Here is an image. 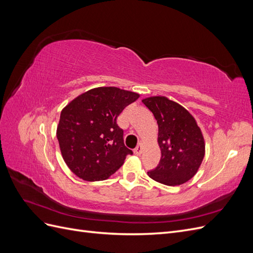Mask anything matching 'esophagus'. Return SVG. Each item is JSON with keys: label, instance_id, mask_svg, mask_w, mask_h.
Instances as JSON below:
<instances>
[{"label": "esophagus", "instance_id": "1", "mask_svg": "<svg viewBox=\"0 0 253 253\" xmlns=\"http://www.w3.org/2000/svg\"><path fill=\"white\" fill-rule=\"evenodd\" d=\"M141 152H142V145L141 143H138L137 144V147L134 149V153L136 155H140Z\"/></svg>", "mask_w": 253, "mask_h": 253}]
</instances>
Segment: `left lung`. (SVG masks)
I'll return each mask as SVG.
<instances>
[{"instance_id": "1", "label": "left lung", "mask_w": 253, "mask_h": 253, "mask_svg": "<svg viewBox=\"0 0 253 253\" xmlns=\"http://www.w3.org/2000/svg\"><path fill=\"white\" fill-rule=\"evenodd\" d=\"M158 125L162 158L149 176L167 186L187 182L196 174L205 156V141L200 126L185 108L167 97L142 100Z\"/></svg>"}]
</instances>
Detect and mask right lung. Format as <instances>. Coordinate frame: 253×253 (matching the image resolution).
Here are the masks:
<instances>
[{
  "instance_id": "add662e5",
  "label": "right lung",
  "mask_w": 253,
  "mask_h": 253,
  "mask_svg": "<svg viewBox=\"0 0 253 253\" xmlns=\"http://www.w3.org/2000/svg\"><path fill=\"white\" fill-rule=\"evenodd\" d=\"M139 95L118 87L87 90L61 112L57 138L65 164L87 181L109 178L133 151L124 142L117 118Z\"/></svg>"
}]
</instances>
